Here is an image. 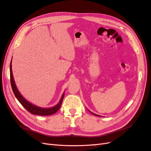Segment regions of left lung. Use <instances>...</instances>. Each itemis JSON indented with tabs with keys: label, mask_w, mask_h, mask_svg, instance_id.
Returning <instances> with one entry per match:
<instances>
[{
	"label": "left lung",
	"mask_w": 151,
	"mask_h": 151,
	"mask_svg": "<svg viewBox=\"0 0 151 151\" xmlns=\"http://www.w3.org/2000/svg\"><path fill=\"white\" fill-rule=\"evenodd\" d=\"M90 113H92L93 114V115H96V116H99V115H96V114H94V113H92V112H91V111H90L89 110H88Z\"/></svg>",
	"instance_id": "1"
}]
</instances>
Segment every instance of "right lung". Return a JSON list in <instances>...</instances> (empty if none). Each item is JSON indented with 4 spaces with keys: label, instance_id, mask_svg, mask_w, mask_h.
<instances>
[{
    "label": "right lung",
    "instance_id": "right-lung-1",
    "mask_svg": "<svg viewBox=\"0 0 151 151\" xmlns=\"http://www.w3.org/2000/svg\"><path fill=\"white\" fill-rule=\"evenodd\" d=\"M10 77H11V87L13 91V93L14 94L16 98L17 99L18 101L20 102V103L22 105L27 111L30 112L33 115H41V116H48V115H52L53 114L55 113L58 110L60 109L61 104L63 101V97H64L65 93H63L60 101L58 102L57 104L55 106H54L51 108H42L39 107L38 106L31 103L22 96L19 93V91H18L16 85L15 84L14 79V77L12 75V60L10 63Z\"/></svg>",
    "mask_w": 151,
    "mask_h": 151
}]
</instances>
